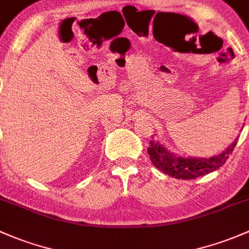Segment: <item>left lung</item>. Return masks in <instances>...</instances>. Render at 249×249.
<instances>
[{
  "label": "left lung",
  "instance_id": "left-lung-1",
  "mask_svg": "<svg viewBox=\"0 0 249 249\" xmlns=\"http://www.w3.org/2000/svg\"><path fill=\"white\" fill-rule=\"evenodd\" d=\"M237 143V138L224 151L218 155L211 158H186L179 156L169 150L166 145L159 142V140H153L149 142L148 154L150 156L151 163L167 175H171L175 179H196L201 175L216 171L226 163L229 155L234 150Z\"/></svg>",
  "mask_w": 249,
  "mask_h": 249
}]
</instances>
